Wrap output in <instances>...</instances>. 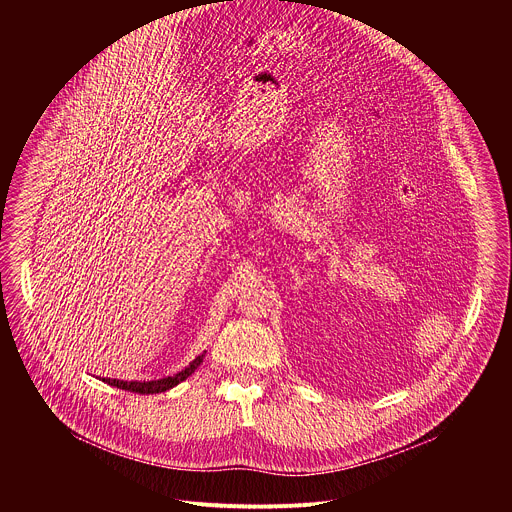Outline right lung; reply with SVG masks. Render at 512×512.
Masks as SVG:
<instances>
[{"instance_id":"obj_1","label":"right lung","mask_w":512,"mask_h":512,"mask_svg":"<svg viewBox=\"0 0 512 512\" xmlns=\"http://www.w3.org/2000/svg\"><path fill=\"white\" fill-rule=\"evenodd\" d=\"M203 357L205 355H199L193 363H189V366H185L181 372L173 374V376H165V378H159V380H112V378H102V382L110 384V386H116V388H122V390H128V392H138V394H159V392H165L173 386H177L179 382H183L185 378H189L199 365L203 363Z\"/></svg>"}]
</instances>
